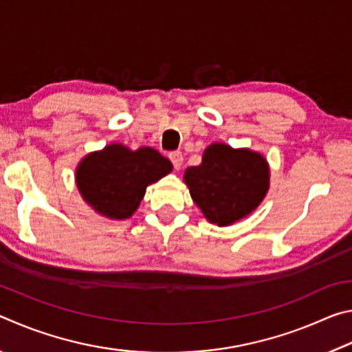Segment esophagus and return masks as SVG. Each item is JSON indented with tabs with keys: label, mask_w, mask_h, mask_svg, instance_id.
Here are the masks:
<instances>
[{
	"label": "esophagus",
	"mask_w": 352,
	"mask_h": 352,
	"mask_svg": "<svg viewBox=\"0 0 352 352\" xmlns=\"http://www.w3.org/2000/svg\"><path fill=\"white\" fill-rule=\"evenodd\" d=\"M169 160L172 162V164H174L175 169H180L182 162H183V155H182V152H170V153H169Z\"/></svg>",
	"instance_id": "34e87169"
}]
</instances>
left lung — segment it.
Returning <instances> with one entry per match:
<instances>
[{"instance_id":"8db88e82","label":"left lung","mask_w":352,"mask_h":352,"mask_svg":"<svg viewBox=\"0 0 352 352\" xmlns=\"http://www.w3.org/2000/svg\"><path fill=\"white\" fill-rule=\"evenodd\" d=\"M190 197L205 217L219 226L248 216L269 189V164L247 148L211 144L200 166L184 172Z\"/></svg>"}]
</instances>
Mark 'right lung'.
<instances>
[{
    "label": "right lung",
    "mask_w": 352,
    "mask_h": 352,
    "mask_svg": "<svg viewBox=\"0 0 352 352\" xmlns=\"http://www.w3.org/2000/svg\"><path fill=\"white\" fill-rule=\"evenodd\" d=\"M172 164L151 147L132 152L121 144L107 146L82 160L76 182L82 197L110 219H129L148 184L168 175Z\"/></svg>",
    "instance_id": "add662e5"
}]
</instances>
